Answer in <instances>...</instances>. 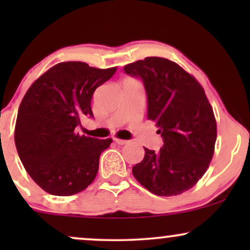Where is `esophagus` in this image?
Returning a JSON list of instances; mask_svg holds the SVG:
<instances>
[{"mask_svg": "<svg viewBox=\"0 0 250 250\" xmlns=\"http://www.w3.org/2000/svg\"><path fill=\"white\" fill-rule=\"evenodd\" d=\"M114 141H115L117 145H120V146L127 145V143H128L127 140H121V139H114Z\"/></svg>", "mask_w": 250, "mask_h": 250, "instance_id": "esophagus-1", "label": "esophagus"}]
</instances>
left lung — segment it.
I'll return each mask as SVG.
<instances>
[{
	"instance_id": "1",
	"label": "left lung",
	"mask_w": 250,
	"mask_h": 250,
	"mask_svg": "<svg viewBox=\"0 0 250 250\" xmlns=\"http://www.w3.org/2000/svg\"><path fill=\"white\" fill-rule=\"evenodd\" d=\"M123 69L142 80L148 120L156 123L163 139L157 153L145 148L133 175L155 195L182 194L205 175L214 155L216 121L205 90L194 76L163 57H146Z\"/></svg>"
}]
</instances>
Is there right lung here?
Returning <instances> with one entry per match:
<instances>
[{"mask_svg":"<svg viewBox=\"0 0 250 250\" xmlns=\"http://www.w3.org/2000/svg\"><path fill=\"white\" fill-rule=\"evenodd\" d=\"M117 68L61 62L36 80L22 100L15 145L22 165L43 190L70 196L95 180L100 155L113 140L75 133L81 117H93L91 97Z\"/></svg>","mask_w":250,"mask_h":250,"instance_id":"obj_1","label":"right lung"}]
</instances>
